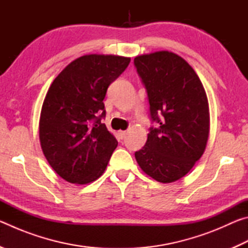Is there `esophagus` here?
Listing matches in <instances>:
<instances>
[{
    "mask_svg": "<svg viewBox=\"0 0 248 248\" xmlns=\"http://www.w3.org/2000/svg\"><path fill=\"white\" fill-rule=\"evenodd\" d=\"M118 134H119L120 139H124V138L125 137V134H127V131H125V130H119Z\"/></svg>",
    "mask_w": 248,
    "mask_h": 248,
    "instance_id": "obj_1",
    "label": "esophagus"
}]
</instances>
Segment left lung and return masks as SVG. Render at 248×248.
Listing matches in <instances>:
<instances>
[{
	"label": "left lung",
	"mask_w": 248,
	"mask_h": 248,
	"mask_svg": "<svg viewBox=\"0 0 248 248\" xmlns=\"http://www.w3.org/2000/svg\"><path fill=\"white\" fill-rule=\"evenodd\" d=\"M158 128L134 156L141 170L159 183H173L189 173L202 156L210 130L209 104L195 70L178 54L157 51L134 58Z\"/></svg>",
	"instance_id": "1"
}]
</instances>
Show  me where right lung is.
<instances>
[{
  "instance_id": "right-lung-1",
  "label": "right lung",
  "mask_w": 248,
  "mask_h": 248,
  "mask_svg": "<svg viewBox=\"0 0 248 248\" xmlns=\"http://www.w3.org/2000/svg\"><path fill=\"white\" fill-rule=\"evenodd\" d=\"M130 58L86 54L53 79L39 120V140L53 170L72 184L85 185L103 175L118 145L102 118L108 86L127 69Z\"/></svg>"
}]
</instances>
